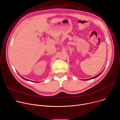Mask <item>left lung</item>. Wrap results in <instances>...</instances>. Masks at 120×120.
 Returning <instances> with one entry per match:
<instances>
[{
	"label": "left lung",
	"instance_id": "obj_1",
	"mask_svg": "<svg viewBox=\"0 0 120 120\" xmlns=\"http://www.w3.org/2000/svg\"><path fill=\"white\" fill-rule=\"evenodd\" d=\"M102 72V71L101 73H100L99 74H98V75H96L95 76H94V77H92V78H90V79H85V80H91V79H94V78H96V77H97V76H98Z\"/></svg>",
	"mask_w": 120,
	"mask_h": 120
}]
</instances>
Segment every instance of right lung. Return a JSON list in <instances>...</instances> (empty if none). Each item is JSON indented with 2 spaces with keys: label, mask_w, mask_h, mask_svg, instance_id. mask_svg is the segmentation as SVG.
<instances>
[{
  "label": "right lung",
  "mask_w": 120,
  "mask_h": 120,
  "mask_svg": "<svg viewBox=\"0 0 120 120\" xmlns=\"http://www.w3.org/2000/svg\"><path fill=\"white\" fill-rule=\"evenodd\" d=\"M22 78H23L24 79H25V80H27V81H30V80H28V79H26V78H24V77H22L21 75H20ZM32 82H33V81H32ZM34 82H35V81H33Z\"/></svg>",
  "instance_id": "1"
}]
</instances>
